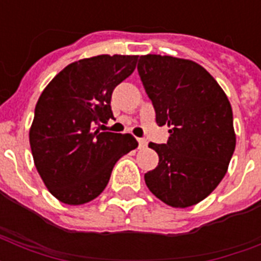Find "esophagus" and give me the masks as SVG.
Here are the masks:
<instances>
[{"label":"esophagus","mask_w":261,"mask_h":261,"mask_svg":"<svg viewBox=\"0 0 261 261\" xmlns=\"http://www.w3.org/2000/svg\"><path fill=\"white\" fill-rule=\"evenodd\" d=\"M147 145L146 142V139H143V138H138V147L139 149H145Z\"/></svg>","instance_id":"esophagus-1"}]
</instances>
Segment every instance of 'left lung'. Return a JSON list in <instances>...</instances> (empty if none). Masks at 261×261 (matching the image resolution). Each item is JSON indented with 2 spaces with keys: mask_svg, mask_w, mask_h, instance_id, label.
<instances>
[{
  "mask_svg": "<svg viewBox=\"0 0 261 261\" xmlns=\"http://www.w3.org/2000/svg\"><path fill=\"white\" fill-rule=\"evenodd\" d=\"M137 69L155 122L171 127L167 143H149L160 160L145 182L169 206H194L217 188L234 151L230 102L210 73L188 59L142 55Z\"/></svg>",
  "mask_w": 261,
  "mask_h": 261,
  "instance_id": "8db88e82",
  "label": "left lung"
}]
</instances>
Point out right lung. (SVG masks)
<instances>
[{"label":"right lung","mask_w":261,"mask_h":261,"mask_svg":"<svg viewBox=\"0 0 261 261\" xmlns=\"http://www.w3.org/2000/svg\"><path fill=\"white\" fill-rule=\"evenodd\" d=\"M138 55H97L67 65L35 107L30 143L35 167L62 203L79 206L101 194L122 155L138 142L131 134L94 131L114 119L112 92L134 71Z\"/></svg>","instance_id":"1"}]
</instances>
